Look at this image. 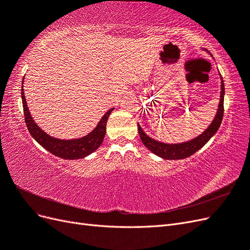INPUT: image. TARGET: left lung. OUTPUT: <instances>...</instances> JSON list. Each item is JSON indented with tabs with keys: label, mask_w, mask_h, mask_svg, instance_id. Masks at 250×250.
<instances>
[{
	"label": "left lung",
	"mask_w": 250,
	"mask_h": 250,
	"mask_svg": "<svg viewBox=\"0 0 250 250\" xmlns=\"http://www.w3.org/2000/svg\"><path fill=\"white\" fill-rule=\"evenodd\" d=\"M224 83L223 80L221 81V95H220V102H219L218 110L216 113V117L213 120V122L208 127V129L202 132L197 138H195L192 141H188L186 143L180 144H165L157 142L143 131L140 124H138V130L140 138L151 152L156 154L165 160H181V158H186L191 156L195 152L202 148L209 141V139L217 132L219 127L221 125L223 113H224Z\"/></svg>",
	"instance_id": "left-lung-1"
}]
</instances>
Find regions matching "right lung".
Listing matches in <instances>:
<instances>
[{"mask_svg": "<svg viewBox=\"0 0 250 250\" xmlns=\"http://www.w3.org/2000/svg\"><path fill=\"white\" fill-rule=\"evenodd\" d=\"M22 84H24V79H22L21 82V100L22 108H24L25 122L30 134L32 135L34 140L40 145H42L52 154L62 157L63 160H78V158H83L89 155L90 153H93L95 150L100 147L105 137V133H106L107 119L113 108H110L105 113L95 129L87 135H85V137L75 140H59L50 137L49 134L42 130L39 125L33 121L27 106Z\"/></svg>", "mask_w": 250, "mask_h": 250, "instance_id": "obj_1", "label": "right lung"}]
</instances>
